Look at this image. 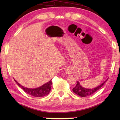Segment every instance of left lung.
Listing matches in <instances>:
<instances>
[{
    "label": "left lung",
    "instance_id": "1",
    "mask_svg": "<svg viewBox=\"0 0 120 120\" xmlns=\"http://www.w3.org/2000/svg\"><path fill=\"white\" fill-rule=\"evenodd\" d=\"M107 80H105L104 82L101 83V85L98 86L96 87L93 88H86L83 87L82 86H81L80 84V82L79 81L77 82L76 85L75 86V87L73 88V91L74 92L75 94L78 95L80 97H87L88 96H90V95L92 94L93 93L96 92V91H97L98 90H99L101 87L103 86V85L106 82Z\"/></svg>",
    "mask_w": 120,
    "mask_h": 120
}]
</instances>
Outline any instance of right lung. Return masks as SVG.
Here are the masks:
<instances>
[{
  "mask_svg": "<svg viewBox=\"0 0 120 120\" xmlns=\"http://www.w3.org/2000/svg\"><path fill=\"white\" fill-rule=\"evenodd\" d=\"M14 80L16 83L19 85V87L22 88L25 92L30 95V96L36 97H42L46 96L51 91V85L52 84V82L51 81L52 80H51L48 82L45 83L39 87L36 88H29L24 87L19 84L14 79Z\"/></svg>",
  "mask_w": 120,
  "mask_h": 120,
  "instance_id": "1",
  "label": "right lung"
}]
</instances>
